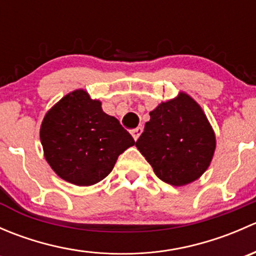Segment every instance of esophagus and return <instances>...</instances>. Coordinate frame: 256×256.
<instances>
[{
    "mask_svg": "<svg viewBox=\"0 0 256 256\" xmlns=\"http://www.w3.org/2000/svg\"><path fill=\"white\" fill-rule=\"evenodd\" d=\"M141 132H142V128H140V126L136 128H134V130H131V135H132V138H135V141L140 138Z\"/></svg>",
    "mask_w": 256,
    "mask_h": 256,
    "instance_id": "esophagus-1",
    "label": "esophagus"
}]
</instances>
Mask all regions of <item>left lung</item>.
<instances>
[{
	"label": "left lung",
	"instance_id": "8db88e82",
	"mask_svg": "<svg viewBox=\"0 0 256 256\" xmlns=\"http://www.w3.org/2000/svg\"><path fill=\"white\" fill-rule=\"evenodd\" d=\"M136 147L156 176L172 186L193 182L204 174L216 150V138L200 105L184 92L160 104Z\"/></svg>",
	"mask_w": 256,
	"mask_h": 256
}]
</instances>
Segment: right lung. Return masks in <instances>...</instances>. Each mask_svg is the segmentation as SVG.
Masks as SVG:
<instances>
[{
    "label": "right lung",
    "mask_w": 256,
    "mask_h": 256,
    "mask_svg": "<svg viewBox=\"0 0 256 256\" xmlns=\"http://www.w3.org/2000/svg\"><path fill=\"white\" fill-rule=\"evenodd\" d=\"M40 142L59 177L76 186H92L112 171L118 157L135 140L118 118L102 112L99 100L76 90L44 116Z\"/></svg>",
    "instance_id": "right-lung-1"
}]
</instances>
